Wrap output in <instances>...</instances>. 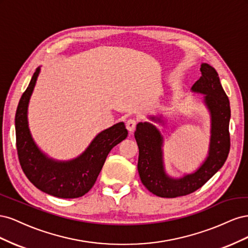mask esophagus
<instances>
[{
    "mask_svg": "<svg viewBox=\"0 0 248 248\" xmlns=\"http://www.w3.org/2000/svg\"><path fill=\"white\" fill-rule=\"evenodd\" d=\"M138 123V120L136 119H128L126 122V128L129 132H133L134 129H136V126Z\"/></svg>",
    "mask_w": 248,
    "mask_h": 248,
    "instance_id": "obj_1",
    "label": "esophagus"
}]
</instances>
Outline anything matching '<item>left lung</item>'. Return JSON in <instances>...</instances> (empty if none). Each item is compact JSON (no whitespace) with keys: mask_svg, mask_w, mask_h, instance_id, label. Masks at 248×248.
I'll return each instance as SVG.
<instances>
[{"mask_svg":"<svg viewBox=\"0 0 248 248\" xmlns=\"http://www.w3.org/2000/svg\"><path fill=\"white\" fill-rule=\"evenodd\" d=\"M202 77L191 87L194 93L204 94V103L211 117V137L208 156L192 174L182 178L170 177L163 164V138L156 127L148 122L137 125L134 138L139 146L138 170L141 183L153 194L160 198H177L201 188L226 162L230 152L229 124L230 101L220 84L218 73L207 63L201 65ZM155 122L161 118L150 117Z\"/></svg>","mask_w":248,"mask_h":248,"instance_id":"obj_1","label":"left lung"}]
</instances>
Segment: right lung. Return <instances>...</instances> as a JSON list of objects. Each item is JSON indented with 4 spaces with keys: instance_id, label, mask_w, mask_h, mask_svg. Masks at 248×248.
Instances as JSON below:
<instances>
[{
    "instance_id": "obj_1",
    "label": "right lung",
    "mask_w": 248,
    "mask_h": 248,
    "mask_svg": "<svg viewBox=\"0 0 248 248\" xmlns=\"http://www.w3.org/2000/svg\"><path fill=\"white\" fill-rule=\"evenodd\" d=\"M40 67L18 102L16 115V149L20 167L34 186L50 196L62 199L82 197L95 184L110 150L127 138L123 122L97 134L78 157L68 161L49 158L37 147L28 124V107Z\"/></svg>"
}]
</instances>
